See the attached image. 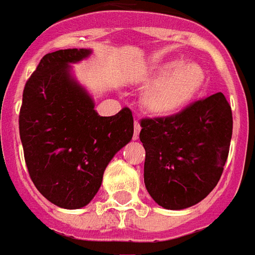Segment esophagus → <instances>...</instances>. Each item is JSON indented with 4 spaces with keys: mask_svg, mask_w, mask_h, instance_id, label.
Segmentation results:
<instances>
[{
    "mask_svg": "<svg viewBox=\"0 0 255 255\" xmlns=\"http://www.w3.org/2000/svg\"><path fill=\"white\" fill-rule=\"evenodd\" d=\"M140 130H141V126L138 124V121H134V133H133V138H134V140L138 138V133H140Z\"/></svg>",
    "mask_w": 255,
    "mask_h": 255,
    "instance_id": "34e87169",
    "label": "esophagus"
}]
</instances>
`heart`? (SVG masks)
Instances as JSON below:
<instances>
[{
    "mask_svg": "<svg viewBox=\"0 0 255 255\" xmlns=\"http://www.w3.org/2000/svg\"><path fill=\"white\" fill-rule=\"evenodd\" d=\"M205 81L203 68L195 61L169 60L148 77L151 84L145 104L156 115H173L188 106Z\"/></svg>",
    "mask_w": 255,
    "mask_h": 255,
    "instance_id": "1",
    "label": "heart"
}]
</instances>
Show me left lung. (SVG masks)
<instances>
[{
	"mask_svg": "<svg viewBox=\"0 0 255 255\" xmlns=\"http://www.w3.org/2000/svg\"><path fill=\"white\" fill-rule=\"evenodd\" d=\"M232 111L218 92L166 118L141 119L148 194L167 210L199 203L223 174L232 137Z\"/></svg>",
	"mask_w": 255,
	"mask_h": 255,
	"instance_id": "left-lung-1",
	"label": "left lung"
}]
</instances>
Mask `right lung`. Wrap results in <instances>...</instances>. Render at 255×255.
<instances>
[{"label": "right lung", "instance_id": "obj_1", "mask_svg": "<svg viewBox=\"0 0 255 255\" xmlns=\"http://www.w3.org/2000/svg\"><path fill=\"white\" fill-rule=\"evenodd\" d=\"M90 49L45 55L23 90L19 131L28 174L53 205L81 209L95 198L114 155L133 137V115L122 108L100 117L73 77L71 64Z\"/></svg>", "mask_w": 255, "mask_h": 255}]
</instances>
